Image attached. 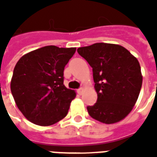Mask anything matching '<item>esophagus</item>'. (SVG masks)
<instances>
[{
	"label": "esophagus",
	"mask_w": 157,
	"mask_h": 157,
	"mask_svg": "<svg viewBox=\"0 0 157 157\" xmlns=\"http://www.w3.org/2000/svg\"><path fill=\"white\" fill-rule=\"evenodd\" d=\"M84 88H79V89H78V94H83V93H84Z\"/></svg>",
	"instance_id": "1"
}]
</instances>
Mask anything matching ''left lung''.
Returning <instances> with one entry per match:
<instances>
[{
  "label": "left lung",
  "instance_id": "8db88e82",
  "mask_svg": "<svg viewBox=\"0 0 157 157\" xmlns=\"http://www.w3.org/2000/svg\"><path fill=\"white\" fill-rule=\"evenodd\" d=\"M93 70L97 102L88 106L90 116L112 124L125 118L134 108L143 77L137 58L119 45L95 43L78 48Z\"/></svg>",
  "mask_w": 157,
  "mask_h": 157
}]
</instances>
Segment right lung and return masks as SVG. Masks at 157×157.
Wrapping results in <instances>:
<instances>
[{
    "label": "right lung",
    "instance_id": "obj_1",
    "mask_svg": "<svg viewBox=\"0 0 157 157\" xmlns=\"http://www.w3.org/2000/svg\"><path fill=\"white\" fill-rule=\"evenodd\" d=\"M75 52V47L47 45L17 63L11 91L17 108L31 123L50 126L67 116L76 92L63 84V71Z\"/></svg>",
    "mask_w": 157,
    "mask_h": 157
}]
</instances>
